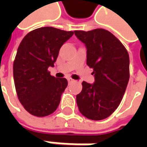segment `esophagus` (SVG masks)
<instances>
[{
  "instance_id": "34e87169",
  "label": "esophagus",
  "mask_w": 147,
  "mask_h": 147,
  "mask_svg": "<svg viewBox=\"0 0 147 147\" xmlns=\"http://www.w3.org/2000/svg\"><path fill=\"white\" fill-rule=\"evenodd\" d=\"M68 82H69V83H72V82H75V81H74V79H72V78H68Z\"/></svg>"
}]
</instances>
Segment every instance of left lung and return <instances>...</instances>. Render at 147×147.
<instances>
[{"instance_id": "8db88e82", "label": "left lung", "mask_w": 147, "mask_h": 147, "mask_svg": "<svg viewBox=\"0 0 147 147\" xmlns=\"http://www.w3.org/2000/svg\"><path fill=\"white\" fill-rule=\"evenodd\" d=\"M87 48V65L93 69L95 82H82L76 96L78 110L92 120L106 119L118 108L129 80V55L111 32L96 28L74 31Z\"/></svg>"}]
</instances>
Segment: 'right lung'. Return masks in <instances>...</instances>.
Returning <instances> with one entry per match:
<instances>
[{
  "label": "right lung",
  "mask_w": 147,
  "mask_h": 147,
  "mask_svg": "<svg viewBox=\"0 0 147 147\" xmlns=\"http://www.w3.org/2000/svg\"><path fill=\"white\" fill-rule=\"evenodd\" d=\"M74 34L52 27L28 32L20 42L13 65L14 86L20 103L29 114L44 117L57 109L68 85L66 78L51 76L60 47Z\"/></svg>",
  "instance_id": "obj_1"
}]
</instances>
